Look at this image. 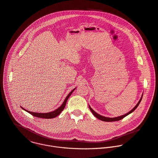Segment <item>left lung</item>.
<instances>
[{
	"label": "left lung",
	"mask_w": 158,
	"mask_h": 158,
	"mask_svg": "<svg viewBox=\"0 0 158 158\" xmlns=\"http://www.w3.org/2000/svg\"><path fill=\"white\" fill-rule=\"evenodd\" d=\"M142 97H143V94H142V96H141L140 100H139V102H138V103L136 105L135 107L132 110H131L128 113H127V114H125V115H122V116H120V117H114V118H108V117H106L102 116V115L98 114L97 113H96V112L90 107L89 105V109H90V111H91L92 113L93 114V115H94L97 118H98V119H99V120H102V121H103V122H115V121H118V120H120L123 119L124 117H125L127 116L128 115H129V114H130L131 113H132V112L138 107V106H139V103H140L141 101Z\"/></svg>",
	"instance_id": "1"
}]
</instances>
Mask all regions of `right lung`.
Here are the masks:
<instances>
[{"mask_svg":"<svg viewBox=\"0 0 158 158\" xmlns=\"http://www.w3.org/2000/svg\"><path fill=\"white\" fill-rule=\"evenodd\" d=\"M75 89H76V88L74 89L68 95V96L66 97L65 100H64V102H63V103H62L61 106L59 108H58L57 109L55 110L54 111H52V112H48V113H36V112H32L28 111V110L24 109H23V107H21V108H22L23 110H24L27 111V112H28L29 114H30L31 115H32L33 116H35V117H38V118H55V117L58 116V115L61 114V112L63 110V109H64V107H65V106H66V102H67L68 99L69 98V97H70V95L72 94V93L73 92V91H74Z\"/></svg>","mask_w":158,"mask_h":158,"instance_id":"1","label":"right lung"}]
</instances>
